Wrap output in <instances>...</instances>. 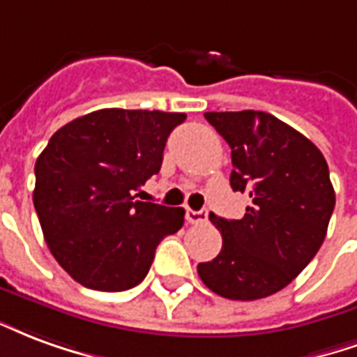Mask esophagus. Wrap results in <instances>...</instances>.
<instances>
[{
  "label": "esophagus",
  "instance_id": "esophagus-1",
  "mask_svg": "<svg viewBox=\"0 0 357 357\" xmlns=\"http://www.w3.org/2000/svg\"><path fill=\"white\" fill-rule=\"evenodd\" d=\"M186 220L190 225H204L207 220V211H194L186 209Z\"/></svg>",
  "mask_w": 357,
  "mask_h": 357
}]
</instances>
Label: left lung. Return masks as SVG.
<instances>
[{"label":"left lung","instance_id":"obj_1","mask_svg":"<svg viewBox=\"0 0 357 357\" xmlns=\"http://www.w3.org/2000/svg\"><path fill=\"white\" fill-rule=\"evenodd\" d=\"M232 148L234 192L251 205L239 220H209L222 249L197 264L207 287L230 301H257L282 291L308 266L324 243L335 190L324 153L304 135L266 112H207Z\"/></svg>","mask_w":357,"mask_h":357}]
</instances>
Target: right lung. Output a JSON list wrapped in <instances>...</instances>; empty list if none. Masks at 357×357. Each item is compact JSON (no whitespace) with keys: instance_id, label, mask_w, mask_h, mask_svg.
Instances as JSON below:
<instances>
[{"instance_id":"add662e5","label":"right lung","mask_w":357,"mask_h":357,"mask_svg":"<svg viewBox=\"0 0 357 357\" xmlns=\"http://www.w3.org/2000/svg\"><path fill=\"white\" fill-rule=\"evenodd\" d=\"M181 112L104 108L54 132L36 161L33 207L51 253L75 282L127 291L152 266L155 247L184 225L182 207L135 199L158 175Z\"/></svg>"}]
</instances>
